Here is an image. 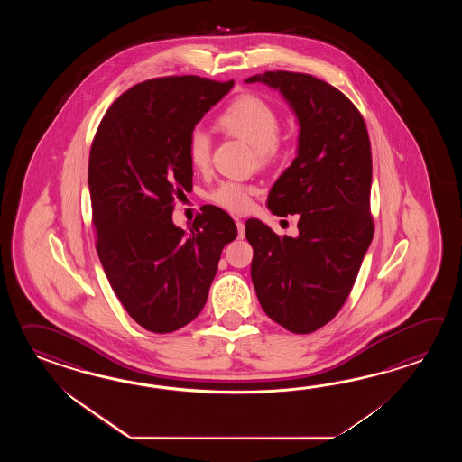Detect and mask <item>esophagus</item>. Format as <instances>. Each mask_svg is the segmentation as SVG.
Instances as JSON below:
<instances>
[{"label":"esophagus","instance_id":"34e87169","mask_svg":"<svg viewBox=\"0 0 462 462\" xmlns=\"http://www.w3.org/2000/svg\"><path fill=\"white\" fill-rule=\"evenodd\" d=\"M236 226H237V236L243 239L245 237V223L241 219H236Z\"/></svg>","mask_w":462,"mask_h":462}]
</instances>
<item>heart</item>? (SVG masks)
Masks as SVG:
<instances>
[{
    "instance_id": "heart-1",
    "label": "heart",
    "mask_w": 462,
    "mask_h": 462,
    "mask_svg": "<svg viewBox=\"0 0 462 462\" xmlns=\"http://www.w3.org/2000/svg\"><path fill=\"white\" fill-rule=\"evenodd\" d=\"M217 125L235 137L243 138L255 150L261 163L273 162L281 153V118L267 100L245 94L227 104L219 114ZM187 155L191 167L205 171L211 162V140L201 128H193L187 140ZM255 188L237 181H223L211 193V201L233 213H245L253 203Z\"/></svg>"
}]
</instances>
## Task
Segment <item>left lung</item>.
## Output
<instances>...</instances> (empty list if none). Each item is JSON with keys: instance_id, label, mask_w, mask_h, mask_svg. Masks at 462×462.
<instances>
[{"instance_id": "1", "label": "left lung", "mask_w": 462, "mask_h": 462, "mask_svg": "<svg viewBox=\"0 0 462 462\" xmlns=\"http://www.w3.org/2000/svg\"><path fill=\"white\" fill-rule=\"evenodd\" d=\"M245 82L277 88L300 125L297 157L267 197L274 215L299 213V236L245 221L253 284L274 322L312 334L340 312L374 239L368 130L350 98L310 74L267 70Z\"/></svg>"}]
</instances>
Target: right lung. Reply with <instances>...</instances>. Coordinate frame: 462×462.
<instances>
[{
  "label": "right lung",
  "instance_id": "obj_1",
  "mask_svg": "<svg viewBox=\"0 0 462 462\" xmlns=\"http://www.w3.org/2000/svg\"><path fill=\"white\" fill-rule=\"evenodd\" d=\"M235 86L198 76L150 79L128 88L98 124L88 189L98 259L118 300L148 332L170 334L207 304L233 217L207 205L185 233L175 199L193 187L189 132Z\"/></svg>",
  "mask_w": 462,
  "mask_h": 462
}]
</instances>
